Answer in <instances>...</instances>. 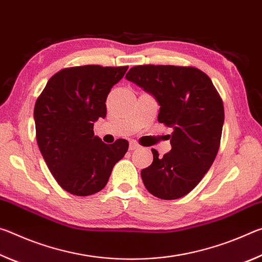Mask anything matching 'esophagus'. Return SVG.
Returning <instances> with one entry per match:
<instances>
[{"mask_svg": "<svg viewBox=\"0 0 262 262\" xmlns=\"http://www.w3.org/2000/svg\"><path fill=\"white\" fill-rule=\"evenodd\" d=\"M139 148H141V145L137 143V142L132 141L130 143H129V150H136V149H139Z\"/></svg>", "mask_w": 262, "mask_h": 262, "instance_id": "1", "label": "esophagus"}]
</instances>
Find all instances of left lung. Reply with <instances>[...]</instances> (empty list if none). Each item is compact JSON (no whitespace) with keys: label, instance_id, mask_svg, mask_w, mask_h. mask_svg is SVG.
Here are the masks:
<instances>
[{"label":"left lung","instance_id":"8db88e82","mask_svg":"<svg viewBox=\"0 0 262 262\" xmlns=\"http://www.w3.org/2000/svg\"><path fill=\"white\" fill-rule=\"evenodd\" d=\"M128 81L151 94L161 105L158 122L173 128L171 151L141 171L143 184L162 200L188 194L209 170L219 152L224 122L223 100L211 79L189 66H135Z\"/></svg>","mask_w":262,"mask_h":262}]
</instances>
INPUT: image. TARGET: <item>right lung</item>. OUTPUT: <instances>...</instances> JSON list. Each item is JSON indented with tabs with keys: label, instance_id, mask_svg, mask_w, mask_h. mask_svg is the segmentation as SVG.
<instances>
[{
	"label": "right lung",
	"instance_id": "1",
	"mask_svg": "<svg viewBox=\"0 0 262 262\" xmlns=\"http://www.w3.org/2000/svg\"><path fill=\"white\" fill-rule=\"evenodd\" d=\"M128 66H78L48 79L34 105L39 150L62 188L77 196L98 193L115 163L125 156L127 140L106 144L95 136L94 122L106 117V98Z\"/></svg>",
	"mask_w": 262,
	"mask_h": 262
}]
</instances>
